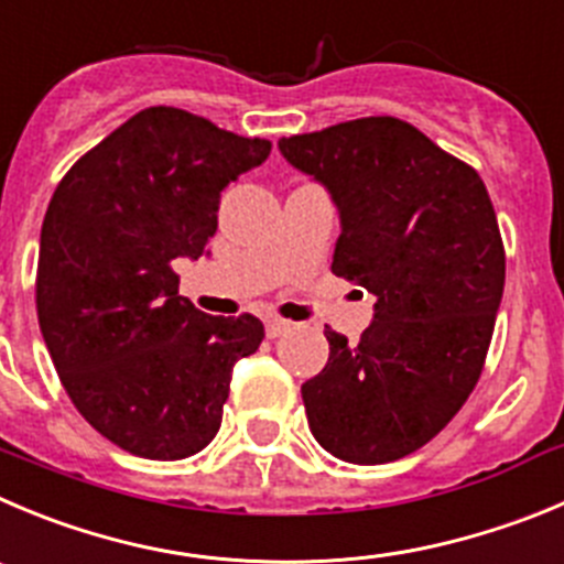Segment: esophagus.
I'll return each instance as SVG.
<instances>
[{
    "label": "esophagus",
    "instance_id": "1",
    "mask_svg": "<svg viewBox=\"0 0 564 564\" xmlns=\"http://www.w3.org/2000/svg\"><path fill=\"white\" fill-rule=\"evenodd\" d=\"M289 328H292V323H289V319H281V317L267 319V336H270V339H278V336L286 334Z\"/></svg>",
    "mask_w": 564,
    "mask_h": 564
}]
</instances>
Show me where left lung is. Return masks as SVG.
I'll use <instances>...</instances> for the list:
<instances>
[{
	"label": "left lung",
	"mask_w": 564,
	"mask_h": 564,
	"mask_svg": "<svg viewBox=\"0 0 564 564\" xmlns=\"http://www.w3.org/2000/svg\"><path fill=\"white\" fill-rule=\"evenodd\" d=\"M278 147L339 208L330 272L378 300L359 345L325 328L328 365L303 383L308 429L341 462L403 459L454 420L484 370L507 275L487 186L394 116Z\"/></svg>",
	"instance_id": "1"
}]
</instances>
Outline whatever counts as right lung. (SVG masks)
Returning <instances> with one entry per match:
<instances>
[{
  "label": "right lung",
  "mask_w": 564,
  "mask_h": 564,
  "mask_svg": "<svg viewBox=\"0 0 564 564\" xmlns=\"http://www.w3.org/2000/svg\"><path fill=\"white\" fill-rule=\"evenodd\" d=\"M270 150L155 105L57 183L41 225L39 325L75 409L116 448L175 462L217 436L230 372L264 325L194 308L172 261L203 256L219 192Z\"/></svg>",
  "instance_id": "1"
}]
</instances>
